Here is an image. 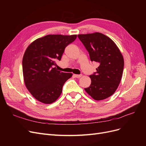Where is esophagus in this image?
Returning a JSON list of instances; mask_svg holds the SVG:
<instances>
[{
    "label": "esophagus",
    "instance_id": "obj_1",
    "mask_svg": "<svg viewBox=\"0 0 146 146\" xmlns=\"http://www.w3.org/2000/svg\"><path fill=\"white\" fill-rule=\"evenodd\" d=\"M74 76L76 78H80L82 77V74H74Z\"/></svg>",
    "mask_w": 146,
    "mask_h": 146
}]
</instances>
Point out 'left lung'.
Instances as JSON below:
<instances>
[{
    "instance_id": "obj_1",
    "label": "left lung",
    "mask_w": 146,
    "mask_h": 146,
    "mask_svg": "<svg viewBox=\"0 0 146 146\" xmlns=\"http://www.w3.org/2000/svg\"><path fill=\"white\" fill-rule=\"evenodd\" d=\"M78 37L89 54L90 60L99 64L96 72L89 76L91 84L85 88L95 100L110 97L121 82L124 58L119 48L110 38L99 33L80 34Z\"/></svg>"
}]
</instances>
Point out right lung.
Returning a JSON list of instances; mask_svg holds the SVG:
<instances>
[{"label": "right lung", "mask_w": 146, "mask_h": 146, "mask_svg": "<svg viewBox=\"0 0 146 146\" xmlns=\"http://www.w3.org/2000/svg\"><path fill=\"white\" fill-rule=\"evenodd\" d=\"M76 37V35H47L38 38L27 48L22 59L24 82L38 101L46 104L55 102L64 83L72 76V73L61 72L53 67Z\"/></svg>", "instance_id": "obj_1"}]
</instances>
